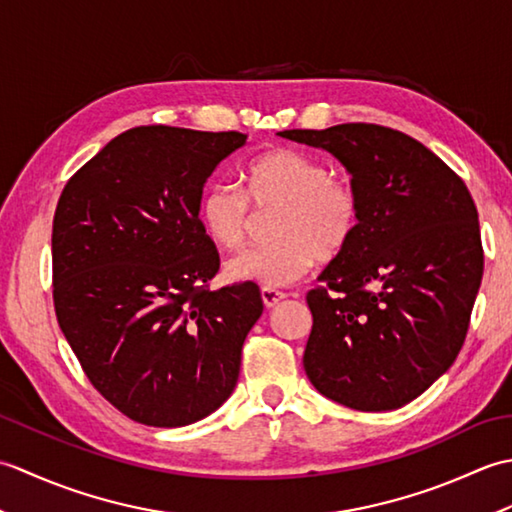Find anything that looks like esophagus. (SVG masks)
<instances>
[{
    "instance_id": "esophagus-1",
    "label": "esophagus",
    "mask_w": 512,
    "mask_h": 512,
    "mask_svg": "<svg viewBox=\"0 0 512 512\" xmlns=\"http://www.w3.org/2000/svg\"><path fill=\"white\" fill-rule=\"evenodd\" d=\"M286 299V295L281 290H275V288H262V301L264 306L270 310V308H277L281 301Z\"/></svg>"
}]
</instances>
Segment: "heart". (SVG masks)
<instances>
[{
    "instance_id": "b5f03b06",
    "label": "heart",
    "mask_w": 512,
    "mask_h": 512,
    "mask_svg": "<svg viewBox=\"0 0 512 512\" xmlns=\"http://www.w3.org/2000/svg\"><path fill=\"white\" fill-rule=\"evenodd\" d=\"M255 209L277 211L279 244L246 250L228 259L231 281L284 288L321 262H334L352 246L361 226V198L347 180L332 178L325 162L292 149H270L246 169V191L228 180L206 184L198 217L206 237L224 250H237L253 231Z\"/></svg>"
}]
</instances>
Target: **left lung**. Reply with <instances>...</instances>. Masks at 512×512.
Masks as SVG:
<instances>
[{"mask_svg":"<svg viewBox=\"0 0 512 512\" xmlns=\"http://www.w3.org/2000/svg\"><path fill=\"white\" fill-rule=\"evenodd\" d=\"M352 176L361 226L308 292L303 367L319 394L356 411H391L453 365L482 284L477 209L460 176L396 129L345 123L286 129Z\"/></svg>","mask_w":512,"mask_h":512,"instance_id":"8db88e82","label":"left lung"}]
</instances>
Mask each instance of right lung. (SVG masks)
Masks as SVG:
<instances>
[{
	"label": "right lung",
	"mask_w": 512,
	"mask_h": 512,
	"mask_svg": "<svg viewBox=\"0 0 512 512\" xmlns=\"http://www.w3.org/2000/svg\"><path fill=\"white\" fill-rule=\"evenodd\" d=\"M239 132L127 129L65 184L52 222L54 310L85 376L127 418L184 427L233 394L255 284L209 290L220 255L198 217Z\"/></svg>",
	"instance_id": "add662e5"
}]
</instances>
